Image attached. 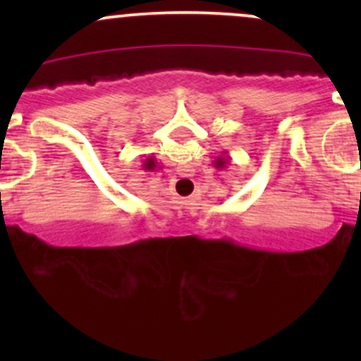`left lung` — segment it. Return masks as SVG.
Wrapping results in <instances>:
<instances>
[{"mask_svg":"<svg viewBox=\"0 0 361 361\" xmlns=\"http://www.w3.org/2000/svg\"><path fill=\"white\" fill-rule=\"evenodd\" d=\"M228 160H231V157H228L227 152H221V154L213 160V166L216 167V169H224V167L228 164Z\"/></svg>","mask_w":361,"mask_h":361,"instance_id":"obj_1","label":"left lung"}]
</instances>
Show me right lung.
<instances>
[{
  "instance_id": "right-lung-1",
  "label": "right lung",
  "mask_w": 361,
  "mask_h": 361,
  "mask_svg": "<svg viewBox=\"0 0 361 361\" xmlns=\"http://www.w3.org/2000/svg\"><path fill=\"white\" fill-rule=\"evenodd\" d=\"M143 169L145 171H157V169H160V166H159V162L154 157H148V159H145Z\"/></svg>"
}]
</instances>
